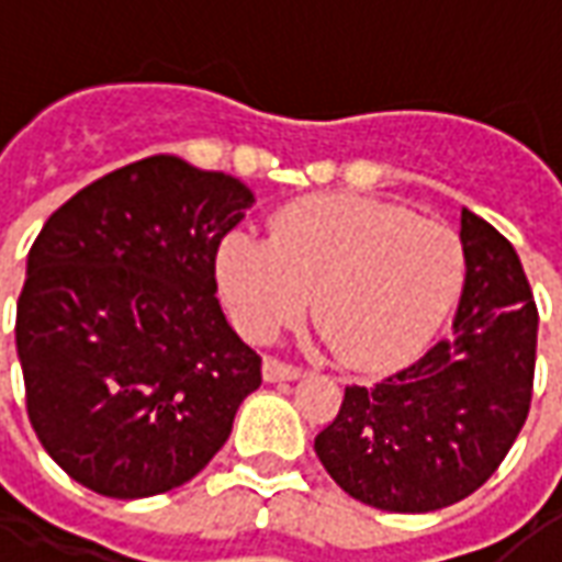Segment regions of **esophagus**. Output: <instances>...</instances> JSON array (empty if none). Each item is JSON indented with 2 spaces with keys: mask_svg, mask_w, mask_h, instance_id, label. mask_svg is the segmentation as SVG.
Returning <instances> with one entry per match:
<instances>
[{
  "mask_svg": "<svg viewBox=\"0 0 562 562\" xmlns=\"http://www.w3.org/2000/svg\"><path fill=\"white\" fill-rule=\"evenodd\" d=\"M301 376V370L292 364H285L280 358H265V379L268 382H289V379Z\"/></svg>",
  "mask_w": 562,
  "mask_h": 562,
  "instance_id": "1",
  "label": "esophagus"
}]
</instances>
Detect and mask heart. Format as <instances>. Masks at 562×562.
<instances>
[{
  "mask_svg": "<svg viewBox=\"0 0 562 562\" xmlns=\"http://www.w3.org/2000/svg\"><path fill=\"white\" fill-rule=\"evenodd\" d=\"M463 244L448 225L376 198L328 192L273 213L270 240L234 232L216 273L237 328L265 342L313 318L346 364L406 361L436 330L463 282Z\"/></svg>",
  "mask_w": 562,
  "mask_h": 562,
  "instance_id": "obj_1",
  "label": "heart"
}]
</instances>
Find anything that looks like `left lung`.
<instances>
[{
	"instance_id": "1",
	"label": "left lung",
	"mask_w": 562,
	"mask_h": 562,
	"mask_svg": "<svg viewBox=\"0 0 562 562\" xmlns=\"http://www.w3.org/2000/svg\"><path fill=\"white\" fill-rule=\"evenodd\" d=\"M467 280L448 337L376 385H346L316 436L334 482L382 512L422 515L479 491L527 422L539 310L515 246L460 210Z\"/></svg>"
}]
</instances>
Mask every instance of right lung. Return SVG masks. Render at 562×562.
<instances>
[{
	"mask_svg": "<svg viewBox=\"0 0 562 562\" xmlns=\"http://www.w3.org/2000/svg\"><path fill=\"white\" fill-rule=\"evenodd\" d=\"M237 177L149 156L44 222L18 297L26 413L95 494L180 487L232 436L261 358L225 322L216 252L252 207Z\"/></svg>",
	"mask_w": 562,
	"mask_h": 562,
	"instance_id": "right-lung-1",
	"label": "right lung"
}]
</instances>
